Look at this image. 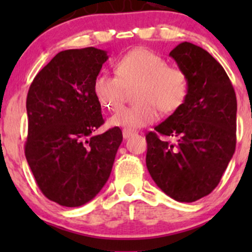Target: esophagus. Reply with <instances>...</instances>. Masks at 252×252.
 Returning a JSON list of instances; mask_svg holds the SVG:
<instances>
[{
    "mask_svg": "<svg viewBox=\"0 0 252 252\" xmlns=\"http://www.w3.org/2000/svg\"><path fill=\"white\" fill-rule=\"evenodd\" d=\"M122 134H123L124 138H129L130 136H132L135 134V131H134V130H130V129H123Z\"/></svg>",
    "mask_w": 252,
    "mask_h": 252,
    "instance_id": "esophagus-1",
    "label": "esophagus"
}]
</instances>
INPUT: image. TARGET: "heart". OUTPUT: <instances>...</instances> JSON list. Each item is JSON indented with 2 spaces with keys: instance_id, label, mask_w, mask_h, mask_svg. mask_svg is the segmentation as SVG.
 I'll use <instances>...</instances> for the list:
<instances>
[{
  "instance_id": "heart-1",
  "label": "heart",
  "mask_w": 252,
  "mask_h": 252,
  "mask_svg": "<svg viewBox=\"0 0 252 252\" xmlns=\"http://www.w3.org/2000/svg\"><path fill=\"white\" fill-rule=\"evenodd\" d=\"M115 76L100 73L94 79L92 92L104 109L122 106L126 90L135 104L123 108L109 120L110 126L124 129L142 128L158 120V110L173 114L182 108L189 94L186 71L167 65L163 57L148 48L129 51L114 63Z\"/></svg>"
}]
</instances>
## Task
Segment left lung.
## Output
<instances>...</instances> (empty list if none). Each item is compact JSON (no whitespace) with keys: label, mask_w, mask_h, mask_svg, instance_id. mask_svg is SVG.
Instances as JSON below:
<instances>
[{"label":"left lung","mask_w":252,"mask_h":252,"mask_svg":"<svg viewBox=\"0 0 252 252\" xmlns=\"http://www.w3.org/2000/svg\"><path fill=\"white\" fill-rule=\"evenodd\" d=\"M169 56L186 71L189 94L182 108L146 135V163L167 195L193 202L218 186L235 153L237 99L226 72L204 48L185 41Z\"/></svg>","instance_id":"1"}]
</instances>
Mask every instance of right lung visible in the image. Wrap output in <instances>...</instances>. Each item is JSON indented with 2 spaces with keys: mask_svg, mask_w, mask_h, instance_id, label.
I'll return each mask as SVG.
<instances>
[{
  "mask_svg": "<svg viewBox=\"0 0 252 252\" xmlns=\"http://www.w3.org/2000/svg\"><path fill=\"white\" fill-rule=\"evenodd\" d=\"M106 60L94 47L59 52L28 90L26 158L42 194L62 206L99 193L123 140L118 126L92 135L104 124L92 84Z\"/></svg>",
  "mask_w": 252,
  "mask_h": 252,
  "instance_id": "1",
  "label": "right lung"
}]
</instances>
